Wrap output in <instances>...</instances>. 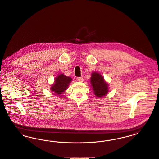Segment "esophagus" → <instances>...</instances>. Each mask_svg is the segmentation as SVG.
Masks as SVG:
<instances>
[{"mask_svg":"<svg viewBox=\"0 0 159 159\" xmlns=\"http://www.w3.org/2000/svg\"><path fill=\"white\" fill-rule=\"evenodd\" d=\"M77 80L79 82H83V77H78L77 78Z\"/></svg>","mask_w":159,"mask_h":159,"instance_id":"34e87169","label":"esophagus"}]
</instances>
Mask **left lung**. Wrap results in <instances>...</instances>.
Segmentation results:
<instances>
[{
  "mask_svg": "<svg viewBox=\"0 0 159 159\" xmlns=\"http://www.w3.org/2000/svg\"><path fill=\"white\" fill-rule=\"evenodd\" d=\"M90 82L94 93L97 97L100 98L107 94L108 85L105 82L102 75L96 72L92 73Z\"/></svg>",
  "mask_w": 159,
  "mask_h": 159,
  "instance_id": "8db88e82",
  "label": "left lung"
}]
</instances>
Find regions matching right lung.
<instances>
[{
    "label": "right lung",
    "instance_id": "1",
    "mask_svg": "<svg viewBox=\"0 0 159 159\" xmlns=\"http://www.w3.org/2000/svg\"><path fill=\"white\" fill-rule=\"evenodd\" d=\"M72 80V79L70 77L60 74L55 80V84L52 85L51 90L57 94L56 95H60L67 89V86Z\"/></svg>",
    "mask_w": 159,
    "mask_h": 159
}]
</instances>
